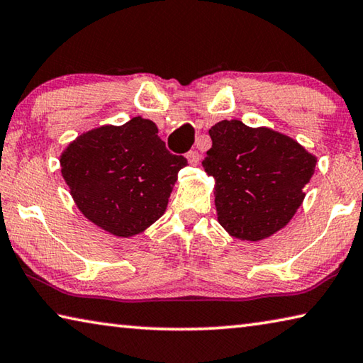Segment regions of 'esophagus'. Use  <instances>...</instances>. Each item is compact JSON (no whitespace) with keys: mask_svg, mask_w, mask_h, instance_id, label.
Listing matches in <instances>:
<instances>
[{"mask_svg":"<svg viewBox=\"0 0 363 363\" xmlns=\"http://www.w3.org/2000/svg\"><path fill=\"white\" fill-rule=\"evenodd\" d=\"M186 158L189 160V163L190 164H199L200 163V158H201V155L196 150H190V152H187V155H186Z\"/></svg>","mask_w":363,"mask_h":363,"instance_id":"esophagus-1","label":"esophagus"}]
</instances>
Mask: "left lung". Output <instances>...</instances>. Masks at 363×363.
Returning <instances> with one entry per match:
<instances>
[{
    "mask_svg": "<svg viewBox=\"0 0 363 363\" xmlns=\"http://www.w3.org/2000/svg\"><path fill=\"white\" fill-rule=\"evenodd\" d=\"M203 168L216 179L218 220L232 237L259 242L285 227L304 200L317 158L269 128L223 120L210 131Z\"/></svg>",
    "mask_w": 363,
    "mask_h": 363,
    "instance_id": "left-lung-1",
    "label": "left lung"
}]
</instances>
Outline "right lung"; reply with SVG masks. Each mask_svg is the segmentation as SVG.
Wrapping results in <instances>:
<instances>
[{"label": "right lung", "instance_id": "obj_1", "mask_svg": "<svg viewBox=\"0 0 363 363\" xmlns=\"http://www.w3.org/2000/svg\"><path fill=\"white\" fill-rule=\"evenodd\" d=\"M184 167L187 160L169 153L143 116L84 133L60 155L78 210L116 237L136 235L162 216Z\"/></svg>", "mask_w": 363, "mask_h": 363}]
</instances>
